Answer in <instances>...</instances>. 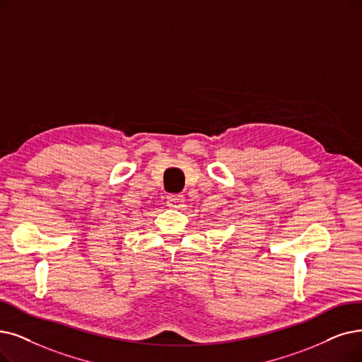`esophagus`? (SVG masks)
Returning <instances> with one entry per match:
<instances>
[{"label":"esophagus","instance_id":"1","mask_svg":"<svg viewBox=\"0 0 362 362\" xmlns=\"http://www.w3.org/2000/svg\"><path fill=\"white\" fill-rule=\"evenodd\" d=\"M184 197L181 194H168L166 197V205L169 208H180L182 205Z\"/></svg>","mask_w":362,"mask_h":362}]
</instances>
